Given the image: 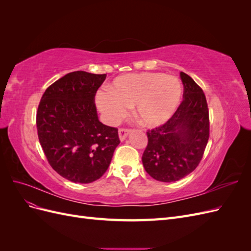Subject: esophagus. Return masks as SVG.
I'll list each match as a JSON object with an SVG mask.
<instances>
[{
	"label": "esophagus",
	"mask_w": 251,
	"mask_h": 251,
	"mask_svg": "<svg viewBox=\"0 0 251 251\" xmlns=\"http://www.w3.org/2000/svg\"><path fill=\"white\" fill-rule=\"evenodd\" d=\"M130 133H131V130H128V128H119L118 135H119L120 141H124L127 137V135L130 134Z\"/></svg>",
	"instance_id": "1"
}]
</instances>
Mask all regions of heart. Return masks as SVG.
<instances>
[{"instance_id":"b5f03b06","label":"heart","mask_w":251,"mask_h":251,"mask_svg":"<svg viewBox=\"0 0 251 251\" xmlns=\"http://www.w3.org/2000/svg\"><path fill=\"white\" fill-rule=\"evenodd\" d=\"M183 88L175 76L159 72L120 75L96 94V104L110 125H116L133 105V114L146 127L160 126L180 105Z\"/></svg>"}]
</instances>
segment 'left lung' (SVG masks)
<instances>
[{"label": "left lung", "instance_id": "1", "mask_svg": "<svg viewBox=\"0 0 251 251\" xmlns=\"http://www.w3.org/2000/svg\"><path fill=\"white\" fill-rule=\"evenodd\" d=\"M180 77L183 100L170 120L147 132L149 142L142 155L144 170L161 182H175L191 174L209 138L206 97L189 75L180 72Z\"/></svg>", "mask_w": 251, "mask_h": 251}]
</instances>
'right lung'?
I'll list each match as a JSON object with an SVG mask.
<instances>
[{"instance_id": "obj_1", "label": "right lung", "mask_w": 251, "mask_h": 251, "mask_svg": "<svg viewBox=\"0 0 251 251\" xmlns=\"http://www.w3.org/2000/svg\"><path fill=\"white\" fill-rule=\"evenodd\" d=\"M105 77L68 73L47 88L37 109V135L48 162L74 183L100 179L120 143L117 128L101 124L95 107L96 91Z\"/></svg>"}]
</instances>
